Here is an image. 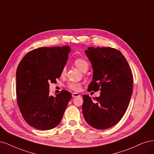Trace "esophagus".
<instances>
[{"label": "esophagus", "mask_w": 154, "mask_h": 154, "mask_svg": "<svg viewBox=\"0 0 154 154\" xmlns=\"http://www.w3.org/2000/svg\"><path fill=\"white\" fill-rule=\"evenodd\" d=\"M80 95H79V93H72V97L73 98H75V97H78V96H79Z\"/></svg>", "instance_id": "esophagus-1"}]
</instances>
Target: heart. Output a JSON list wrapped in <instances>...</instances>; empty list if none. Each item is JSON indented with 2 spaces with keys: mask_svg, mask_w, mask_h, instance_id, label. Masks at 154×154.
<instances>
[{
  "mask_svg": "<svg viewBox=\"0 0 154 154\" xmlns=\"http://www.w3.org/2000/svg\"><path fill=\"white\" fill-rule=\"evenodd\" d=\"M74 63H75V66L79 68V69L81 71L84 70V69H88V67H89L88 62L84 58H78L75 59V61H74ZM65 72H66V68L64 67L62 69L61 75L62 76L64 75L65 74ZM67 87L68 89L78 91L81 89V86L80 83H78L76 82H70L68 83Z\"/></svg>",
  "mask_w": 154,
  "mask_h": 154,
  "instance_id": "1",
  "label": "heart"
}]
</instances>
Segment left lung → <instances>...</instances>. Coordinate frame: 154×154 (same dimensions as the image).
Masks as SVG:
<instances>
[{"label":"left lung","mask_w":154,"mask_h":154,"mask_svg":"<svg viewBox=\"0 0 154 154\" xmlns=\"http://www.w3.org/2000/svg\"><path fill=\"white\" fill-rule=\"evenodd\" d=\"M93 69L88 91L100 90L99 97L82 96V113L91 126L105 129L122 118L133 92V77L120 51L112 48L89 47L85 51Z\"/></svg>","instance_id":"8db88e82"}]
</instances>
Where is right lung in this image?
<instances>
[{"label": "right lung", "instance_id": "right-lung-1", "mask_svg": "<svg viewBox=\"0 0 154 154\" xmlns=\"http://www.w3.org/2000/svg\"><path fill=\"white\" fill-rule=\"evenodd\" d=\"M70 48H39L28 52L16 70V96L23 117L30 126L49 130L61 122L72 94H49V82L61 76Z\"/></svg>", "mask_w": 154, "mask_h": 154}]
</instances>
